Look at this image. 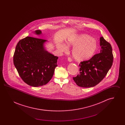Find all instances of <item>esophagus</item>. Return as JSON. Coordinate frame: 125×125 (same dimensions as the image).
Returning <instances> with one entry per match:
<instances>
[{
  "mask_svg": "<svg viewBox=\"0 0 125 125\" xmlns=\"http://www.w3.org/2000/svg\"><path fill=\"white\" fill-rule=\"evenodd\" d=\"M67 60H68V61L69 62H71L72 60L71 58H70V57H68V58H67Z\"/></svg>",
  "mask_w": 125,
  "mask_h": 125,
  "instance_id": "1",
  "label": "esophagus"
}]
</instances>
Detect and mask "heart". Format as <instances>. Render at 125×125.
<instances>
[{
	"label": "heart",
	"mask_w": 125,
	"mask_h": 125,
	"mask_svg": "<svg viewBox=\"0 0 125 125\" xmlns=\"http://www.w3.org/2000/svg\"><path fill=\"white\" fill-rule=\"evenodd\" d=\"M68 44L74 46L72 50V55L78 61L89 60L95 54L97 50V45L95 40L90 36L83 35L76 38L68 40ZM58 48L60 51L65 52L67 50V46L59 44Z\"/></svg>",
	"instance_id": "heart-1"
}]
</instances>
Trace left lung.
<instances>
[{"label":"left lung","mask_w":125,"mask_h":125,"mask_svg":"<svg viewBox=\"0 0 125 125\" xmlns=\"http://www.w3.org/2000/svg\"><path fill=\"white\" fill-rule=\"evenodd\" d=\"M100 52L90 60L80 62V73L73 80L78 86L83 88L94 87L101 82L112 67L113 61L111 44L102 36L100 38Z\"/></svg>","instance_id":"left-lung-1"}]
</instances>
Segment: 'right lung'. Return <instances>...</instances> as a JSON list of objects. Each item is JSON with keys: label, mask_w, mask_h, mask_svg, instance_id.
<instances>
[{"label": "right lung", "mask_w": 125, "mask_h": 125, "mask_svg": "<svg viewBox=\"0 0 125 125\" xmlns=\"http://www.w3.org/2000/svg\"><path fill=\"white\" fill-rule=\"evenodd\" d=\"M39 35L40 30L35 31ZM46 40L27 36L20 40L15 48L13 61L20 76L32 87L45 85L53 75L58 57L49 53L43 47Z\"/></svg>", "instance_id": "obj_1"}]
</instances>
